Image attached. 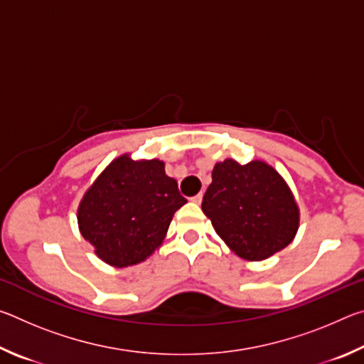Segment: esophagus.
<instances>
[{"mask_svg":"<svg viewBox=\"0 0 364 364\" xmlns=\"http://www.w3.org/2000/svg\"><path fill=\"white\" fill-rule=\"evenodd\" d=\"M202 197H204V194L199 193V194H196L194 197H191V200L196 202V204H200V202H202Z\"/></svg>","mask_w":364,"mask_h":364,"instance_id":"1","label":"esophagus"}]
</instances>
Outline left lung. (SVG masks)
I'll return each mask as SVG.
<instances>
[{"label": "left lung", "instance_id": "8db88e82", "mask_svg": "<svg viewBox=\"0 0 364 364\" xmlns=\"http://www.w3.org/2000/svg\"><path fill=\"white\" fill-rule=\"evenodd\" d=\"M202 210L218 236L247 260H263L284 249L299 228L291 189L260 160L241 165L226 159L215 165Z\"/></svg>", "mask_w": 364, "mask_h": 364}]
</instances>
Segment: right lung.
<instances>
[{
	"label": "right lung",
	"mask_w": 364,
	"mask_h": 364,
	"mask_svg": "<svg viewBox=\"0 0 364 364\" xmlns=\"http://www.w3.org/2000/svg\"><path fill=\"white\" fill-rule=\"evenodd\" d=\"M160 160L115 159L78 207L82 236L117 268L143 262L162 244L175 212L186 204Z\"/></svg>",
	"instance_id": "1"
}]
</instances>
